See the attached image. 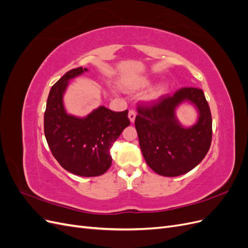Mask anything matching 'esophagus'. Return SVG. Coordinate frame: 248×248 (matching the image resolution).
I'll return each mask as SVG.
<instances>
[{"instance_id": "1", "label": "esophagus", "mask_w": 248, "mask_h": 248, "mask_svg": "<svg viewBox=\"0 0 248 248\" xmlns=\"http://www.w3.org/2000/svg\"><path fill=\"white\" fill-rule=\"evenodd\" d=\"M136 116H137V111L134 110V109H130L129 112H128V118H129L131 123L134 122V119H136Z\"/></svg>"}]
</instances>
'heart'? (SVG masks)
I'll list each match as a JSON object with an SVG mask.
<instances>
[{
  "label": "heart",
  "mask_w": 248,
  "mask_h": 248,
  "mask_svg": "<svg viewBox=\"0 0 248 248\" xmlns=\"http://www.w3.org/2000/svg\"><path fill=\"white\" fill-rule=\"evenodd\" d=\"M149 85V80L146 79V78H140V79H137L134 80L132 82H130L128 88L131 89V90H136V89H139V88H142V87H146ZM164 87L160 86V87H157L153 90H151V91H149L146 95H145V98L147 100H154L156 98H158L159 96H161L163 93H164Z\"/></svg>",
  "instance_id": "1"
}]
</instances>
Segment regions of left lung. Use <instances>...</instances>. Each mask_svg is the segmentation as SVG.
<instances>
[{
    "instance_id": "8db88e82",
    "label": "left lung",
    "mask_w": 248,
    "mask_h": 248,
    "mask_svg": "<svg viewBox=\"0 0 248 248\" xmlns=\"http://www.w3.org/2000/svg\"><path fill=\"white\" fill-rule=\"evenodd\" d=\"M188 100L200 112L198 123L183 129L174 117L180 103ZM136 128L148 166L166 177L186 174L204 159L212 141V117L204 92L183 87L151 102L138 103Z\"/></svg>"
}]
</instances>
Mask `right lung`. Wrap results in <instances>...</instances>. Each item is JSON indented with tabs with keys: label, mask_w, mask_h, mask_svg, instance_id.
<instances>
[{
	"label": "right lung",
	"mask_w": 248,
	"mask_h": 248,
	"mask_svg": "<svg viewBox=\"0 0 248 248\" xmlns=\"http://www.w3.org/2000/svg\"><path fill=\"white\" fill-rule=\"evenodd\" d=\"M87 70L78 67L67 71L51 87L44 112V134L63 169L81 177H97L110 168L109 150L130 120L128 109L112 111L104 107L82 119L66 114L63 93L68 80Z\"/></svg>",
	"instance_id": "right-lung-1"
}]
</instances>
